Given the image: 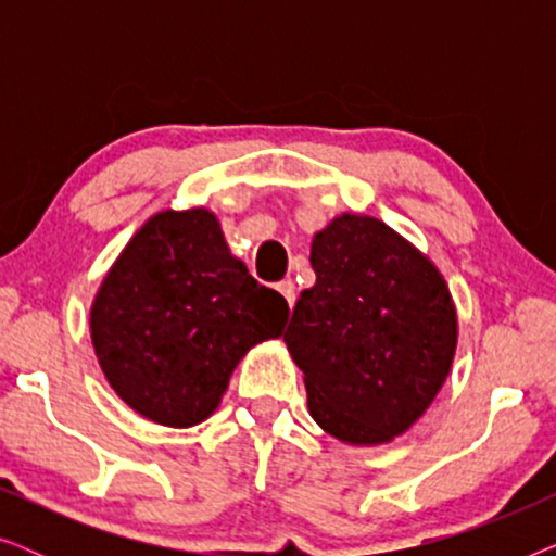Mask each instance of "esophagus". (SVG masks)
<instances>
[{
    "mask_svg": "<svg viewBox=\"0 0 556 556\" xmlns=\"http://www.w3.org/2000/svg\"><path fill=\"white\" fill-rule=\"evenodd\" d=\"M276 288H278V293L288 301V306H293V303H295V283H293V280H280Z\"/></svg>",
    "mask_w": 556,
    "mask_h": 556,
    "instance_id": "esophagus-1",
    "label": "esophagus"
}]
</instances>
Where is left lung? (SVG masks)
Masks as SVG:
<instances>
[{"mask_svg": "<svg viewBox=\"0 0 556 556\" xmlns=\"http://www.w3.org/2000/svg\"><path fill=\"white\" fill-rule=\"evenodd\" d=\"M311 265L316 283L283 333L308 413L344 443H390L420 420L451 371V291L420 250L367 215H341L316 232Z\"/></svg>", "mask_w": 556, "mask_h": 556, "instance_id": "obj_1", "label": "left lung"}]
</instances>
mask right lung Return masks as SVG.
I'll use <instances>...</instances> for the list:
<instances>
[{"label": "right lung", "mask_w": 556, "mask_h": 556, "mask_svg": "<svg viewBox=\"0 0 556 556\" xmlns=\"http://www.w3.org/2000/svg\"><path fill=\"white\" fill-rule=\"evenodd\" d=\"M288 303L250 276L210 210H164L128 240L90 308L105 379L151 422L215 413L238 362L278 339Z\"/></svg>", "instance_id": "obj_1"}]
</instances>
